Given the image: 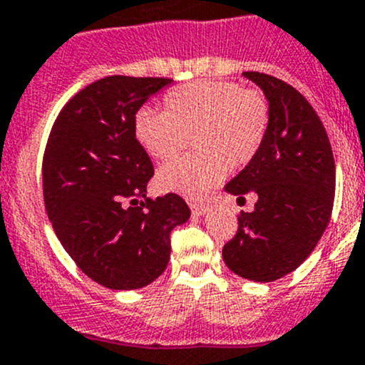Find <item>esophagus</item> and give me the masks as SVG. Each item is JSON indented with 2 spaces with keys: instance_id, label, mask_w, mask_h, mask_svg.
I'll use <instances>...</instances> for the list:
<instances>
[{
  "instance_id": "1",
  "label": "esophagus",
  "mask_w": 365,
  "mask_h": 365,
  "mask_svg": "<svg viewBox=\"0 0 365 365\" xmlns=\"http://www.w3.org/2000/svg\"><path fill=\"white\" fill-rule=\"evenodd\" d=\"M209 205L205 204H193L191 205V212H193V216H204L205 212H207Z\"/></svg>"
}]
</instances>
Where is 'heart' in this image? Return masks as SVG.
I'll return each instance as SVG.
<instances>
[{
    "label": "heart",
    "instance_id": "1",
    "mask_svg": "<svg viewBox=\"0 0 365 365\" xmlns=\"http://www.w3.org/2000/svg\"><path fill=\"white\" fill-rule=\"evenodd\" d=\"M167 111L142 108L135 136L154 160L167 161L187 147L198 153L158 170V186L182 197H205L229 170L247 167L261 149L269 106L259 90L234 81H197L165 97Z\"/></svg>",
    "mask_w": 365,
    "mask_h": 365
}]
</instances>
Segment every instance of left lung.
Listing matches in <instances>:
<instances>
[{
    "label": "left lung",
    "instance_id": "8db88e82",
    "mask_svg": "<svg viewBox=\"0 0 365 365\" xmlns=\"http://www.w3.org/2000/svg\"><path fill=\"white\" fill-rule=\"evenodd\" d=\"M269 106L266 138L254 160L225 184L227 193L257 195L241 212L237 232L223 247L230 272L273 282L312 254L330 222L335 163L327 131L309 101L291 85L262 72H243Z\"/></svg>",
    "mask_w": 365,
    "mask_h": 365
}]
</instances>
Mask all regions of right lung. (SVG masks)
Returning a JSON list of instances; mask_svg holds the SVG:
<instances>
[{"label": "right lung", "instance_id": "right-lung-1", "mask_svg": "<svg viewBox=\"0 0 365 365\" xmlns=\"http://www.w3.org/2000/svg\"><path fill=\"white\" fill-rule=\"evenodd\" d=\"M172 83L99 79L65 104L49 135L42 163L46 211L72 261L108 289L154 282L170 261L172 229L191 215L175 193L147 198L154 168L135 136L140 108ZM140 196L146 202L138 205Z\"/></svg>", "mask_w": 365, "mask_h": 365}]
</instances>
